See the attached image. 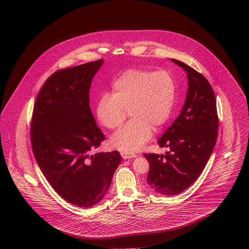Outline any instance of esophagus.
<instances>
[{
	"instance_id": "34e87169",
	"label": "esophagus",
	"mask_w": 249,
	"mask_h": 249,
	"mask_svg": "<svg viewBox=\"0 0 249 249\" xmlns=\"http://www.w3.org/2000/svg\"><path fill=\"white\" fill-rule=\"evenodd\" d=\"M120 155H121V157H122L124 160H128V159H132V158L137 157V155L136 154L129 153V152H124V151H121Z\"/></svg>"
}]
</instances>
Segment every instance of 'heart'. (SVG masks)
Instances as JSON below:
<instances>
[{
  "instance_id": "obj_1",
  "label": "heart",
  "mask_w": 249,
  "mask_h": 249,
  "mask_svg": "<svg viewBox=\"0 0 249 249\" xmlns=\"http://www.w3.org/2000/svg\"><path fill=\"white\" fill-rule=\"evenodd\" d=\"M176 81L166 71L130 69L112 84V94L98 100L96 115L109 130H119L128 118L132 119L111 138V145L124 152L141 149L170 118L176 100Z\"/></svg>"
}]
</instances>
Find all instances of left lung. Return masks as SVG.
I'll return each mask as SVG.
<instances>
[{
  "mask_svg": "<svg viewBox=\"0 0 249 249\" xmlns=\"http://www.w3.org/2000/svg\"><path fill=\"white\" fill-rule=\"evenodd\" d=\"M172 61L187 71L189 89L180 115L158 141L166 155L143 154L149 162L146 181L163 195L187 190L200 177L213 152L218 118L213 89L200 72L186 63Z\"/></svg>",
  "mask_w": 249,
  "mask_h": 249,
  "instance_id": "obj_1",
  "label": "left lung"
}]
</instances>
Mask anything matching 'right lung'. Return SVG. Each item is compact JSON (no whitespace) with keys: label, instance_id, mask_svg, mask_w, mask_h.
<instances>
[{"label":"right lung","instance_id":"right-lung-1","mask_svg":"<svg viewBox=\"0 0 249 249\" xmlns=\"http://www.w3.org/2000/svg\"><path fill=\"white\" fill-rule=\"evenodd\" d=\"M104 59L52 73L37 95L31 124L36 161L61 198L89 207L107 194L121 156L92 155L105 140L89 107V89Z\"/></svg>","mask_w":249,"mask_h":249}]
</instances>
